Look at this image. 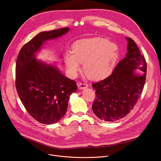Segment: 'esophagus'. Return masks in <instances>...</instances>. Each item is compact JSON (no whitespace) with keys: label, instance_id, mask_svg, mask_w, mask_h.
Listing matches in <instances>:
<instances>
[{"label":"esophagus","instance_id":"esophagus-1","mask_svg":"<svg viewBox=\"0 0 161 161\" xmlns=\"http://www.w3.org/2000/svg\"><path fill=\"white\" fill-rule=\"evenodd\" d=\"M78 86L79 89H86L88 87V84L86 83H79L78 84Z\"/></svg>","mask_w":161,"mask_h":161}]
</instances>
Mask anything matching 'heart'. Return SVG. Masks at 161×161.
I'll use <instances>...</instances> for the list:
<instances>
[{
	"label": "heart",
	"instance_id": "obj_1",
	"mask_svg": "<svg viewBox=\"0 0 161 161\" xmlns=\"http://www.w3.org/2000/svg\"><path fill=\"white\" fill-rule=\"evenodd\" d=\"M118 57L119 49L117 44L105 38H93L75 42L72 53L66 55L64 61L72 75L80 70L81 63L88 77L98 80L110 74Z\"/></svg>",
	"mask_w": 161,
	"mask_h": 161
}]
</instances>
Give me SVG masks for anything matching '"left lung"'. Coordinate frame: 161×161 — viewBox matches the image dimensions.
Here are the masks:
<instances>
[{"label": "left lung", "mask_w": 161, "mask_h": 161, "mask_svg": "<svg viewBox=\"0 0 161 161\" xmlns=\"http://www.w3.org/2000/svg\"><path fill=\"white\" fill-rule=\"evenodd\" d=\"M128 41V52L106 79L92 83L96 98L92 105L94 114L106 121L125 117L133 109L142 92L146 78L147 63L135 42ZM135 69L144 74L136 75Z\"/></svg>", "instance_id": "1"}]
</instances>
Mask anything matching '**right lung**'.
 Wrapping results in <instances>:
<instances>
[{
    "label": "right lung",
    "mask_w": 161,
    "mask_h": 161,
    "mask_svg": "<svg viewBox=\"0 0 161 161\" xmlns=\"http://www.w3.org/2000/svg\"><path fill=\"white\" fill-rule=\"evenodd\" d=\"M69 27L42 32L25 44L15 66V87L27 112L46 125L58 122L67 110L69 97L77 91L76 82L63 75L57 68L35 57L43 43L64 35Z\"/></svg>",
    "instance_id": "1"
}]
</instances>
